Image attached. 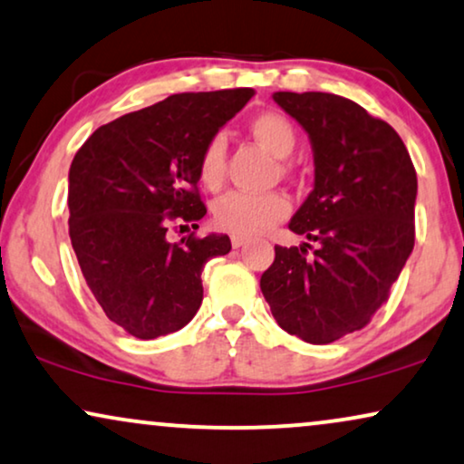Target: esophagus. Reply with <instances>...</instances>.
Instances as JSON below:
<instances>
[{
    "mask_svg": "<svg viewBox=\"0 0 464 464\" xmlns=\"http://www.w3.org/2000/svg\"><path fill=\"white\" fill-rule=\"evenodd\" d=\"M244 244H246V237H239V236H233V237H231V246H233V248H242Z\"/></svg>",
    "mask_w": 464,
    "mask_h": 464,
    "instance_id": "34e87169",
    "label": "esophagus"
}]
</instances>
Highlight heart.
Masks as SVG:
<instances>
[{
    "mask_svg": "<svg viewBox=\"0 0 464 464\" xmlns=\"http://www.w3.org/2000/svg\"><path fill=\"white\" fill-rule=\"evenodd\" d=\"M248 131L265 150L277 159H286L296 144L295 127L286 116L277 112H261L248 122ZM199 178L208 188L220 187L225 178V141L212 138L203 148L199 159ZM290 203L280 193L248 195L228 193L214 203V222L222 231L239 237H255L267 233L284 220Z\"/></svg>",
    "mask_w": 464,
    "mask_h": 464,
    "instance_id": "obj_1",
    "label": "heart"
}]
</instances>
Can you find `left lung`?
<instances>
[{"mask_svg": "<svg viewBox=\"0 0 464 464\" xmlns=\"http://www.w3.org/2000/svg\"><path fill=\"white\" fill-rule=\"evenodd\" d=\"M304 127L314 152V188L288 228L309 245L276 246L261 290L276 323L307 343L361 331L413 250L418 178L388 122L331 92H274Z\"/></svg>", "mask_w": 464, "mask_h": 464, "instance_id": "obj_1", "label": "left lung"}]
</instances>
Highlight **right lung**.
Masks as SVG:
<instances>
[{"mask_svg":"<svg viewBox=\"0 0 464 464\" xmlns=\"http://www.w3.org/2000/svg\"><path fill=\"white\" fill-rule=\"evenodd\" d=\"M252 95H171L99 127L73 157L72 248L97 304L129 335L154 339L188 324L203 301V265L231 250L222 233L171 244L168 227L206 216L201 152Z\"/></svg>","mask_w":464,"mask_h":464,"instance_id":"obj_1","label":"right lung"}]
</instances>
